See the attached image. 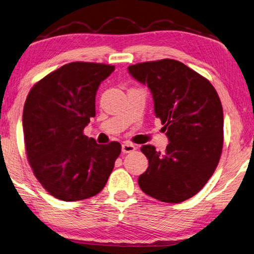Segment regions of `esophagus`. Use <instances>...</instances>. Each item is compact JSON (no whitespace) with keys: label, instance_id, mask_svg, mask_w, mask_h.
<instances>
[{"label":"esophagus","instance_id":"esophagus-1","mask_svg":"<svg viewBox=\"0 0 254 254\" xmlns=\"http://www.w3.org/2000/svg\"><path fill=\"white\" fill-rule=\"evenodd\" d=\"M136 149L135 145H133L130 142H123L122 144V152L123 153H130Z\"/></svg>","mask_w":254,"mask_h":254}]
</instances>
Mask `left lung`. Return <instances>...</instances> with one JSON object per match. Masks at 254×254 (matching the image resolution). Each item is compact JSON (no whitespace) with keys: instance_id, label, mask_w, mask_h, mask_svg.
Segmentation results:
<instances>
[{"instance_id":"obj_1","label":"left lung","mask_w":254,"mask_h":254,"mask_svg":"<svg viewBox=\"0 0 254 254\" xmlns=\"http://www.w3.org/2000/svg\"><path fill=\"white\" fill-rule=\"evenodd\" d=\"M147 85L154 114L169 139L165 152L143 145L149 160L139 186L154 199L180 203L205 186L219 163L223 146V110L213 85L175 60L137 63L127 67Z\"/></svg>"}]
</instances>
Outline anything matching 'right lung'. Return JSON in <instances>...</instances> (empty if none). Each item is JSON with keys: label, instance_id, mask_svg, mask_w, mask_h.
<instances>
[{"label": "right lung", "instance_id": "add662e5", "mask_svg": "<svg viewBox=\"0 0 254 254\" xmlns=\"http://www.w3.org/2000/svg\"><path fill=\"white\" fill-rule=\"evenodd\" d=\"M113 65L72 62L32 87L23 109L25 149L33 173L62 201L89 199L102 191L121 153L119 142L98 144L83 134L95 117V95Z\"/></svg>", "mask_w": 254, "mask_h": 254}]
</instances>
